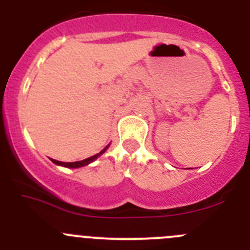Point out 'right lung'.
<instances>
[{
    "label": "right lung",
    "instance_id": "add662e5",
    "mask_svg": "<svg viewBox=\"0 0 250 250\" xmlns=\"http://www.w3.org/2000/svg\"><path fill=\"white\" fill-rule=\"evenodd\" d=\"M108 148V146H106L104 149H102L101 151H100L99 154H96V155H93V157H90L87 158V159H83L81 160V162H74V163H64V162H58V160H54L51 159V162L54 163V164H58V165H62V167H83V165H87L90 164L91 162H93L95 159H97V158L101 155V154H104V151H106V149Z\"/></svg>",
    "mask_w": 250,
    "mask_h": 250
}]
</instances>
